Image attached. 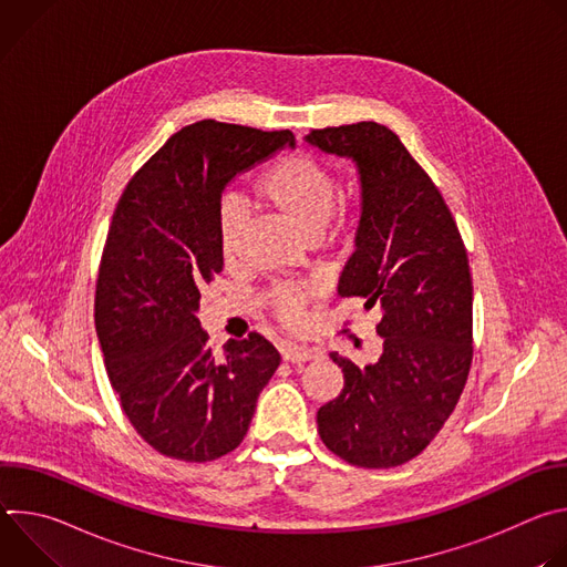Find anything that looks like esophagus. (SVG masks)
<instances>
[{
  "instance_id": "esophagus-1",
  "label": "esophagus",
  "mask_w": 567,
  "mask_h": 567,
  "mask_svg": "<svg viewBox=\"0 0 567 567\" xmlns=\"http://www.w3.org/2000/svg\"><path fill=\"white\" fill-rule=\"evenodd\" d=\"M282 359L289 361V363H307V361H313L320 357V350L318 348H305V346H293V343H287L282 346Z\"/></svg>"
}]
</instances>
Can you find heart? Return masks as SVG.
I'll return each mask as SVG.
<instances>
[{
	"instance_id": "heart-1",
	"label": "heart",
	"mask_w": 567,
	"mask_h": 567,
	"mask_svg": "<svg viewBox=\"0 0 567 567\" xmlns=\"http://www.w3.org/2000/svg\"><path fill=\"white\" fill-rule=\"evenodd\" d=\"M258 199L305 239H313L337 217V179L320 158L307 152H291L260 175L256 184ZM249 217L237 204H226L219 213L217 239L226 265H237L245 245ZM316 298L309 285H276L267 291L265 305L280 326L298 330L305 322V309Z\"/></svg>"
}]
</instances>
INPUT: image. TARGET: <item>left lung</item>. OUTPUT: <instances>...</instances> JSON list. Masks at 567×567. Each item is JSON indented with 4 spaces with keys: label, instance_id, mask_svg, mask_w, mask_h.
I'll use <instances>...</instances> for the list:
<instances>
[{
    "label": "left lung",
    "instance_id": "8db88e82",
    "mask_svg": "<svg viewBox=\"0 0 567 567\" xmlns=\"http://www.w3.org/2000/svg\"><path fill=\"white\" fill-rule=\"evenodd\" d=\"M322 152L352 156L361 175L357 251L339 293L377 307L383 352L359 368L339 352L343 390L320 406L322 444L363 468L417 457L457 406L473 361V282L462 235L433 179L374 121L311 130Z\"/></svg>",
    "mask_w": 567,
    "mask_h": 567
}]
</instances>
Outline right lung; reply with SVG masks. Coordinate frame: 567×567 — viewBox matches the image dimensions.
I'll list each match as a JSON object with an SVG mask.
<instances>
[{
    "label": "right lung",
    "instance_id": "add662e5",
    "mask_svg": "<svg viewBox=\"0 0 567 567\" xmlns=\"http://www.w3.org/2000/svg\"><path fill=\"white\" fill-rule=\"evenodd\" d=\"M293 143L289 130L193 123L145 161L116 204L96 280V334L121 409L161 455L210 462L237 449L280 365L258 332L215 359L195 311L224 265V186Z\"/></svg>",
    "mask_w": 567,
    "mask_h": 567
}]
</instances>
